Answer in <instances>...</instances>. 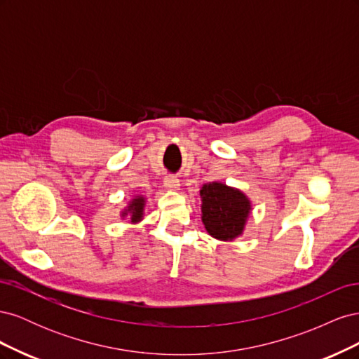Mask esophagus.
<instances>
[{"instance_id": "1", "label": "esophagus", "mask_w": 359, "mask_h": 359, "mask_svg": "<svg viewBox=\"0 0 359 359\" xmlns=\"http://www.w3.org/2000/svg\"><path fill=\"white\" fill-rule=\"evenodd\" d=\"M163 182H165V187L168 190H180V180L177 177L168 175V177H165V181Z\"/></svg>"}]
</instances>
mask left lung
Here are the masks:
<instances>
[{
    "label": "left lung",
    "instance_id": "left-lung-1",
    "mask_svg": "<svg viewBox=\"0 0 359 359\" xmlns=\"http://www.w3.org/2000/svg\"><path fill=\"white\" fill-rule=\"evenodd\" d=\"M201 198L202 222L211 236L222 241H232L243 233L252 210L243 191L222 182H210L202 187Z\"/></svg>",
    "mask_w": 359,
    "mask_h": 359
}]
</instances>
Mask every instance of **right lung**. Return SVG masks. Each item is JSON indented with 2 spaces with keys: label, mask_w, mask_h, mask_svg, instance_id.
Wrapping results in <instances>:
<instances>
[{
  "label": "right lung",
  "mask_w": 359,
  "mask_h": 359,
  "mask_svg": "<svg viewBox=\"0 0 359 359\" xmlns=\"http://www.w3.org/2000/svg\"><path fill=\"white\" fill-rule=\"evenodd\" d=\"M144 206H145V199L142 196H137L128 203L127 210L123 211V217L130 215V220L133 223H137L144 217Z\"/></svg>",
  "instance_id": "obj_1"
}]
</instances>
